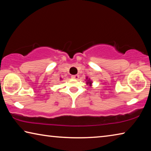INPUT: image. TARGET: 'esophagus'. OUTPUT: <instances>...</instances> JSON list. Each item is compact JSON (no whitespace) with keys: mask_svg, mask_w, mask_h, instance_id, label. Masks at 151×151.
Segmentation results:
<instances>
[{"mask_svg":"<svg viewBox=\"0 0 151 151\" xmlns=\"http://www.w3.org/2000/svg\"><path fill=\"white\" fill-rule=\"evenodd\" d=\"M72 78H75V79H78L79 78V75H73Z\"/></svg>","mask_w":151,"mask_h":151,"instance_id":"esophagus-1","label":"esophagus"}]
</instances>
